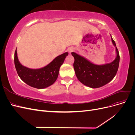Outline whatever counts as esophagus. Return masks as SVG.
<instances>
[{
  "label": "esophagus",
  "instance_id": "esophagus-1",
  "mask_svg": "<svg viewBox=\"0 0 135 135\" xmlns=\"http://www.w3.org/2000/svg\"><path fill=\"white\" fill-rule=\"evenodd\" d=\"M74 51V48H72V47H70V48H69V50H68V51H69V54H71V53Z\"/></svg>",
  "mask_w": 135,
  "mask_h": 135
}]
</instances>
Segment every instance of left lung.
<instances>
[{
    "mask_svg": "<svg viewBox=\"0 0 135 135\" xmlns=\"http://www.w3.org/2000/svg\"><path fill=\"white\" fill-rule=\"evenodd\" d=\"M111 38L113 44L115 47L117 56L115 60L110 63L96 65L83 56L71 52L72 56L74 57L73 66L76 76L78 79L86 86L92 88L103 87L112 81L115 76L119 68L120 57L112 36Z\"/></svg>",
    "mask_w": 135,
    "mask_h": 135,
    "instance_id": "1",
    "label": "left lung"
}]
</instances>
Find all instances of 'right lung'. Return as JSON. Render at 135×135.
Instances as JSON below:
<instances>
[{
  "label": "right lung",
  "mask_w": 135,
  "mask_h": 135,
  "mask_svg": "<svg viewBox=\"0 0 135 135\" xmlns=\"http://www.w3.org/2000/svg\"><path fill=\"white\" fill-rule=\"evenodd\" d=\"M68 52L58 56L46 66L32 69L22 65L18 60L17 49L15 54V65L21 79L30 86L43 89L54 84L57 79L60 68L62 65Z\"/></svg>",
  "instance_id": "right-lung-1"
}]
</instances>
